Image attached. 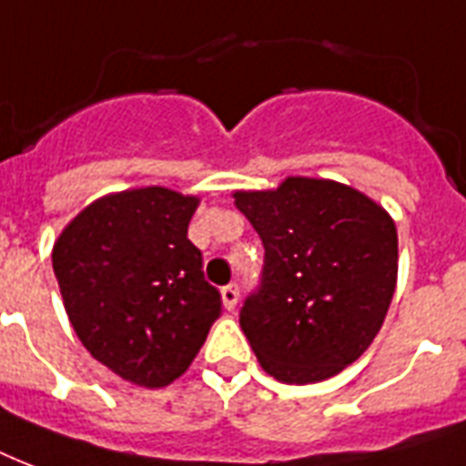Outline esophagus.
Returning <instances> with one entry per match:
<instances>
[{"label": "esophagus", "mask_w": 466, "mask_h": 466, "mask_svg": "<svg viewBox=\"0 0 466 466\" xmlns=\"http://www.w3.org/2000/svg\"><path fill=\"white\" fill-rule=\"evenodd\" d=\"M221 299H223V306L233 311L238 306V287L236 284H228V287H223L221 289Z\"/></svg>", "instance_id": "esophagus-1"}]
</instances>
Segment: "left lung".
<instances>
[{
    "mask_svg": "<svg viewBox=\"0 0 466 466\" xmlns=\"http://www.w3.org/2000/svg\"><path fill=\"white\" fill-rule=\"evenodd\" d=\"M233 199L265 245L259 289L240 309L252 352L284 384L333 377L387 319L399 272L394 218L348 184L313 177Z\"/></svg>",
    "mask_w": 466,
    "mask_h": 466,
    "instance_id": "obj_1",
    "label": "left lung"
}]
</instances>
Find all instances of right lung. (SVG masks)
I'll list each match as a JSON object with an SVG mask.
<instances>
[{"instance_id": "right-lung-1", "label": "right lung", "mask_w": 466, "mask_h": 466, "mask_svg": "<svg viewBox=\"0 0 466 466\" xmlns=\"http://www.w3.org/2000/svg\"><path fill=\"white\" fill-rule=\"evenodd\" d=\"M199 197L165 187L106 194L53 245L65 311L89 355L121 380L160 389L182 377L221 316L187 228Z\"/></svg>"}]
</instances>
